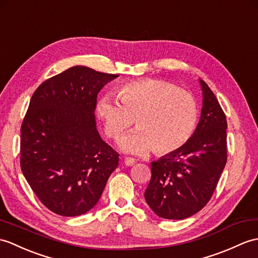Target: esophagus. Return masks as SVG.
I'll return each mask as SVG.
<instances>
[{
	"instance_id": "obj_1",
	"label": "esophagus",
	"mask_w": 258,
	"mask_h": 258,
	"mask_svg": "<svg viewBox=\"0 0 258 258\" xmlns=\"http://www.w3.org/2000/svg\"><path fill=\"white\" fill-rule=\"evenodd\" d=\"M134 164H135V160L133 158H131V157H125L124 158V165L125 166L131 167V166H133Z\"/></svg>"
}]
</instances>
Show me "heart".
Wrapping results in <instances>:
<instances>
[{"label": "heart", "mask_w": 258, "mask_h": 258, "mask_svg": "<svg viewBox=\"0 0 258 258\" xmlns=\"http://www.w3.org/2000/svg\"><path fill=\"white\" fill-rule=\"evenodd\" d=\"M99 98L95 106L105 134L118 139L135 122L134 132L119 141L122 151L144 155L155 149L160 155L181 149L197 128L199 111L192 94L158 79L127 82Z\"/></svg>", "instance_id": "1"}]
</instances>
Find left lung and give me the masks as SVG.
I'll use <instances>...</instances> for the list:
<instances>
[{"instance_id":"8db88e82","label":"left lung","mask_w":258,"mask_h":258,"mask_svg":"<svg viewBox=\"0 0 258 258\" xmlns=\"http://www.w3.org/2000/svg\"><path fill=\"white\" fill-rule=\"evenodd\" d=\"M202 109L191 140L152 163L145 200L163 219L182 220L211 199L226 164V117L207 83L199 80Z\"/></svg>"}]
</instances>
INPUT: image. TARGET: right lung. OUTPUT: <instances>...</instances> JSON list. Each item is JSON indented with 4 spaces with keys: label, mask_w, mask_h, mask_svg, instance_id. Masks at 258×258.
Instances as JSON below:
<instances>
[{
    "label": "right lung",
    "mask_w": 258,
    "mask_h": 258,
    "mask_svg": "<svg viewBox=\"0 0 258 258\" xmlns=\"http://www.w3.org/2000/svg\"><path fill=\"white\" fill-rule=\"evenodd\" d=\"M118 75L75 66L36 89L21 128V167L43 205L62 217L91 210L118 165L101 139L97 97Z\"/></svg>",
    "instance_id": "obj_1"
}]
</instances>
